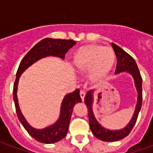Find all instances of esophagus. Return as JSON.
Here are the masks:
<instances>
[{
	"instance_id": "34e87169",
	"label": "esophagus",
	"mask_w": 153,
	"mask_h": 153,
	"mask_svg": "<svg viewBox=\"0 0 153 153\" xmlns=\"http://www.w3.org/2000/svg\"><path fill=\"white\" fill-rule=\"evenodd\" d=\"M79 94H80V97H81V98H82V100H84V97H85V95H86V92L84 91V90L81 89L80 90L79 92Z\"/></svg>"
}]
</instances>
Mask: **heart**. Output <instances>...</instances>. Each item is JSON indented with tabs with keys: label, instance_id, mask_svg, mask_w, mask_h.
I'll use <instances>...</instances> for the list:
<instances>
[{
	"label": "heart",
	"instance_id": "obj_1",
	"mask_svg": "<svg viewBox=\"0 0 153 153\" xmlns=\"http://www.w3.org/2000/svg\"><path fill=\"white\" fill-rule=\"evenodd\" d=\"M116 56L114 51L97 44L79 47L73 55V64L79 71L89 70L91 79L100 81L108 75L115 65Z\"/></svg>",
	"mask_w": 153,
	"mask_h": 153
}]
</instances>
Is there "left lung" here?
I'll use <instances>...</instances> for the list:
<instances>
[{"mask_svg":"<svg viewBox=\"0 0 153 153\" xmlns=\"http://www.w3.org/2000/svg\"><path fill=\"white\" fill-rule=\"evenodd\" d=\"M111 46H112L113 50L115 51L116 59H117V65H116L115 74H117L121 72H128L133 76L134 80L135 87L138 92V102L135 107L134 115L132 117L131 120L128 122V125H126L125 128L120 130H111V129H107L102 127L97 122L93 112V91L90 90L87 93L85 98H84V102L88 108L90 128L96 138L102 141L106 142L118 141L129 134V133L131 132L132 128H134L135 123L137 121L138 113L141 110L142 102H143V89H142L143 79H142L141 74H140L138 65L135 62L134 59L115 43H111Z\"/></svg>","mask_w":153,"mask_h":153,"instance_id":"obj_1","label":"left lung"}]
</instances>
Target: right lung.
<instances>
[{
	"mask_svg": "<svg viewBox=\"0 0 153 153\" xmlns=\"http://www.w3.org/2000/svg\"><path fill=\"white\" fill-rule=\"evenodd\" d=\"M76 44V42L66 39H53V38H44L35 45L28 53L23 58L16 73L14 88H13V98L15 102V110L18 118L24 128L27 130L29 134L37 141L42 143H53L60 141L66 136L70 125V118L73 112L74 105L78 102H81L82 99L79 95V89H76L74 92L67 94L65 97L60 107V117L54 125L48 126L42 129H37L29 125L28 122L22 115L18 98H17V88L19 77L23 72L28 67L43 57L52 56L65 58V55L71 47Z\"/></svg>",
	"mask_w": 153,
	"mask_h": 153,
	"instance_id": "1",
	"label": "right lung"
}]
</instances>
